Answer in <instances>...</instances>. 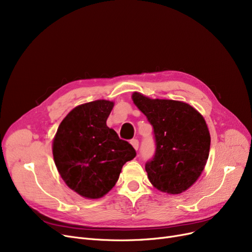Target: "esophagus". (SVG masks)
<instances>
[{"label": "esophagus", "instance_id": "esophagus-1", "mask_svg": "<svg viewBox=\"0 0 252 252\" xmlns=\"http://www.w3.org/2000/svg\"><path fill=\"white\" fill-rule=\"evenodd\" d=\"M130 144H131V146L134 147L135 150H138V148H139V141L137 139L130 140Z\"/></svg>", "mask_w": 252, "mask_h": 252}]
</instances>
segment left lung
I'll list each match as a JSON object with an SVG mask.
<instances>
[{
  "label": "left lung",
  "instance_id": "left-lung-1",
  "mask_svg": "<svg viewBox=\"0 0 252 252\" xmlns=\"http://www.w3.org/2000/svg\"><path fill=\"white\" fill-rule=\"evenodd\" d=\"M131 98L153 126L155 153L145 164L149 181L167 194L186 191L200 177L209 154L203 116L181 101L150 99L137 92Z\"/></svg>",
  "mask_w": 252,
  "mask_h": 252
}]
</instances>
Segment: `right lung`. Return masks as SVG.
Here are the masks:
<instances>
[{
    "mask_svg": "<svg viewBox=\"0 0 252 252\" xmlns=\"http://www.w3.org/2000/svg\"><path fill=\"white\" fill-rule=\"evenodd\" d=\"M114 103L97 100L76 106L60 124L53 140V156L67 186L85 198L107 194L126 161L136 156L106 121Z\"/></svg>",
    "mask_w": 252,
    "mask_h": 252,
    "instance_id": "add662e5",
    "label": "right lung"
}]
</instances>
